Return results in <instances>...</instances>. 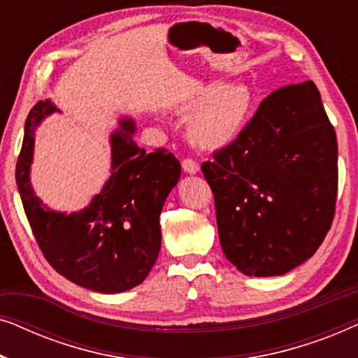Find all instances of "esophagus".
I'll return each mask as SVG.
<instances>
[{
    "mask_svg": "<svg viewBox=\"0 0 358 358\" xmlns=\"http://www.w3.org/2000/svg\"><path fill=\"white\" fill-rule=\"evenodd\" d=\"M182 169L185 171V173H189V174H195V173H199L200 166H199V163L195 159L185 158V159H182Z\"/></svg>",
    "mask_w": 358,
    "mask_h": 358,
    "instance_id": "34e87169",
    "label": "esophagus"
}]
</instances>
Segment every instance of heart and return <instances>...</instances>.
I'll return each instance as SVG.
<instances>
[{
    "mask_svg": "<svg viewBox=\"0 0 358 358\" xmlns=\"http://www.w3.org/2000/svg\"><path fill=\"white\" fill-rule=\"evenodd\" d=\"M256 106V92L248 85L210 86L195 91L185 102V109L195 110L190 136L202 148H223L243 134Z\"/></svg>",
    "mask_w": 358,
    "mask_h": 358,
    "instance_id": "heart-1",
    "label": "heart"
}]
</instances>
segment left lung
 I'll return each instance as SVG.
<instances>
[{"label":"left lung","mask_w":358,"mask_h":358,"mask_svg":"<svg viewBox=\"0 0 358 358\" xmlns=\"http://www.w3.org/2000/svg\"><path fill=\"white\" fill-rule=\"evenodd\" d=\"M202 173L223 252L239 272L282 275L310 259L334 220L339 179L336 130L315 83L271 92Z\"/></svg>","instance_id":"left-lung-1"}]
</instances>
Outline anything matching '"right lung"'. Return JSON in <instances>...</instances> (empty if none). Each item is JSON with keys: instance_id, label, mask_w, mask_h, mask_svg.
<instances>
[{"instance_id": "1", "label": "right lung", "mask_w": 358, "mask_h": 358, "mask_svg": "<svg viewBox=\"0 0 358 358\" xmlns=\"http://www.w3.org/2000/svg\"><path fill=\"white\" fill-rule=\"evenodd\" d=\"M50 101L32 107L16 163V182L24 212L43 257L76 285L99 293H119L140 285L158 259L159 213L178 184L180 163L166 148L146 153L134 141L135 124L120 120L110 138L112 173L106 187L80 213L47 208L32 192L29 168L34 134L43 117L55 112Z\"/></svg>"}]
</instances>
